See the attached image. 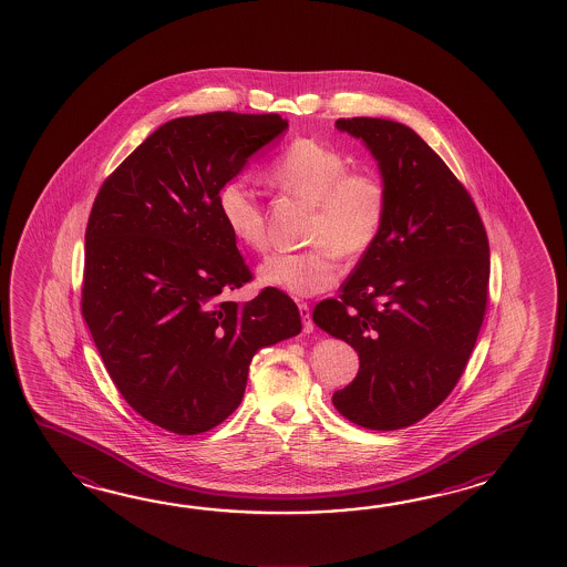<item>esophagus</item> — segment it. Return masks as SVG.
<instances>
[{"label": "esophagus", "mask_w": 567, "mask_h": 567, "mask_svg": "<svg viewBox=\"0 0 567 567\" xmlns=\"http://www.w3.org/2000/svg\"><path fill=\"white\" fill-rule=\"evenodd\" d=\"M298 308H300L301 322H303V332H312L313 322H312V313H310V306L308 303H298Z\"/></svg>", "instance_id": "obj_1"}]
</instances>
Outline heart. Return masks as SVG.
Masks as SVG:
<instances>
[{"mask_svg": "<svg viewBox=\"0 0 567 567\" xmlns=\"http://www.w3.org/2000/svg\"><path fill=\"white\" fill-rule=\"evenodd\" d=\"M269 178L284 194L312 205L306 239L312 247L298 254L271 255L259 266V281L291 296H316L340 278L338 255L359 261L385 227L389 188L373 169H350V159L334 145L300 137L281 150ZM218 215L230 237L251 251L269 245L267 217L259 194L245 176L225 182L217 194Z\"/></svg>", "mask_w": 567, "mask_h": 567, "instance_id": "heart-1", "label": "heart"}]
</instances>
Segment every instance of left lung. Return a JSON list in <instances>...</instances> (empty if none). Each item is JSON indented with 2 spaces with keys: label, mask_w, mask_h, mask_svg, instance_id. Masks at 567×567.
<instances>
[{
  "label": "left lung",
  "mask_w": 567,
  "mask_h": 567,
  "mask_svg": "<svg viewBox=\"0 0 567 567\" xmlns=\"http://www.w3.org/2000/svg\"><path fill=\"white\" fill-rule=\"evenodd\" d=\"M379 162L389 213L373 249L313 308V322L359 352L332 395L340 415L389 432L423 420L458 383L488 303L491 249L462 182L398 121L338 120Z\"/></svg>",
  "instance_id": "obj_1"
}]
</instances>
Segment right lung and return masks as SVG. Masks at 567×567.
<instances>
[{
  "label": "right lung",
  "mask_w": 567,
  "mask_h": 567,
  "mask_svg": "<svg viewBox=\"0 0 567 567\" xmlns=\"http://www.w3.org/2000/svg\"><path fill=\"white\" fill-rule=\"evenodd\" d=\"M286 127L278 113L168 121L91 208L83 318L121 398L172 434L225 422L255 352L300 334L298 306L281 289L245 303L223 298L254 274L220 220L218 188Z\"/></svg>",
  "instance_id": "right-lung-1"
}]
</instances>
